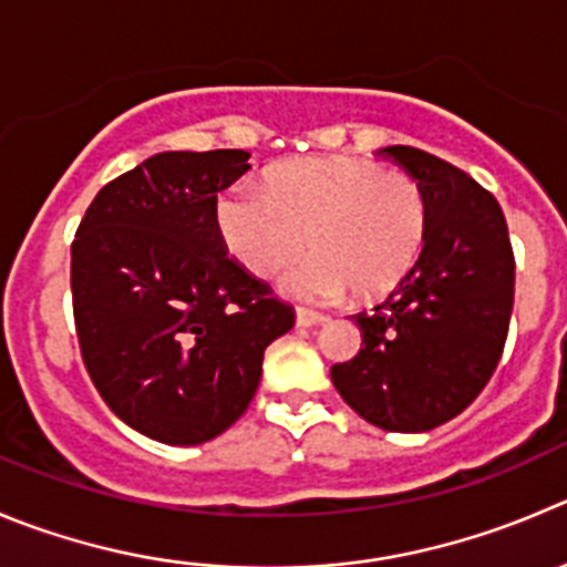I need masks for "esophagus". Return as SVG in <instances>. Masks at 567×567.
Masks as SVG:
<instances>
[{"label":"esophagus","instance_id":"34e87169","mask_svg":"<svg viewBox=\"0 0 567 567\" xmlns=\"http://www.w3.org/2000/svg\"><path fill=\"white\" fill-rule=\"evenodd\" d=\"M328 317L320 315V311H311V309H303L300 306L298 311H295V322H298L300 328H309V326H320V322H326Z\"/></svg>","mask_w":567,"mask_h":567}]
</instances>
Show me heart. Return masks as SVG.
<instances>
[{"instance_id":"obj_1","label":"heart","mask_w":567,"mask_h":567,"mask_svg":"<svg viewBox=\"0 0 567 567\" xmlns=\"http://www.w3.org/2000/svg\"><path fill=\"white\" fill-rule=\"evenodd\" d=\"M228 250L267 278L306 245L315 256L284 280L303 300H379L395 292L429 236V203L406 172L350 158L292 161L269 172L267 192L234 186L217 203Z\"/></svg>"}]
</instances>
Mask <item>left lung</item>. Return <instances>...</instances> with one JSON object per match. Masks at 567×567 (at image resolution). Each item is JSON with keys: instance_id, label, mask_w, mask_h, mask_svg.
<instances>
[{"instance_id": "left-lung-1", "label": "left lung", "mask_w": 567, "mask_h": 567, "mask_svg": "<svg viewBox=\"0 0 567 567\" xmlns=\"http://www.w3.org/2000/svg\"><path fill=\"white\" fill-rule=\"evenodd\" d=\"M420 183L429 236L395 292L353 322L361 350L333 364L350 409L384 431L436 429L465 412L498 368L515 303V256L498 199L414 147H384Z\"/></svg>"}]
</instances>
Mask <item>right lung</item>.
<instances>
[{
    "mask_svg": "<svg viewBox=\"0 0 567 567\" xmlns=\"http://www.w3.org/2000/svg\"><path fill=\"white\" fill-rule=\"evenodd\" d=\"M245 150L158 153L100 188L72 241L83 364L118 420L166 445L236 423L264 350L295 326L289 303L228 256L217 194Z\"/></svg>",
    "mask_w": 567,
    "mask_h": 567,
    "instance_id": "1",
    "label": "right lung"
}]
</instances>
